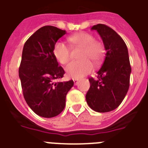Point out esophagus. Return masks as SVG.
Returning a JSON list of instances; mask_svg holds the SVG:
<instances>
[{
    "label": "esophagus",
    "instance_id": "34e87169",
    "mask_svg": "<svg viewBox=\"0 0 148 148\" xmlns=\"http://www.w3.org/2000/svg\"><path fill=\"white\" fill-rule=\"evenodd\" d=\"M73 81H74V85H75V86H77V84L79 83V80H78V79H73Z\"/></svg>",
    "mask_w": 148,
    "mask_h": 148
}]
</instances>
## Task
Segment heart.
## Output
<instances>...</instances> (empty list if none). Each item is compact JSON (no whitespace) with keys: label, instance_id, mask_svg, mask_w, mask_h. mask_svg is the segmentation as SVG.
I'll list each match as a JSON object with an SVG mask.
<instances>
[{"label":"heart","instance_id":"heart-1","mask_svg":"<svg viewBox=\"0 0 148 148\" xmlns=\"http://www.w3.org/2000/svg\"><path fill=\"white\" fill-rule=\"evenodd\" d=\"M69 41L76 47L82 49L79 55L80 61H73L66 67L68 77L73 79H80L92 71L93 64L100 62L104 55V46L100 42L95 40L92 34L79 32L70 36ZM54 55L61 64H66L70 60V49L64 42L58 41L54 46Z\"/></svg>","mask_w":148,"mask_h":148}]
</instances>
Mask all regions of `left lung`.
<instances>
[{
    "mask_svg": "<svg viewBox=\"0 0 148 148\" xmlns=\"http://www.w3.org/2000/svg\"><path fill=\"white\" fill-rule=\"evenodd\" d=\"M91 30L100 35L106 54L97 71L98 79L89 78L90 86L86 102L97 112H109L120 105L128 90L131 73L128 51L122 38L111 28L97 24Z\"/></svg>",
    "mask_w": 148,
    "mask_h": 148,
    "instance_id": "8db88e82",
    "label": "left lung"
}]
</instances>
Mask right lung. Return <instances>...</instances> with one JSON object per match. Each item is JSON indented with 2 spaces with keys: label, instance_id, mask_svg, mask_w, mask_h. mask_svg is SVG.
<instances>
[{
  "label": "right lung",
  "instance_id": "1",
  "mask_svg": "<svg viewBox=\"0 0 148 148\" xmlns=\"http://www.w3.org/2000/svg\"><path fill=\"white\" fill-rule=\"evenodd\" d=\"M66 34L52 26L41 27L25 42L19 77L28 106L38 116L51 118L66 106V97L74 81L58 82L65 74L54 55V46Z\"/></svg>",
  "mask_w": 148,
  "mask_h": 148
}]
</instances>
